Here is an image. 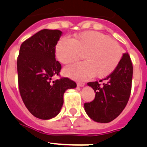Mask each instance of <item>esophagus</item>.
Listing matches in <instances>:
<instances>
[{"mask_svg":"<svg viewBox=\"0 0 147 147\" xmlns=\"http://www.w3.org/2000/svg\"><path fill=\"white\" fill-rule=\"evenodd\" d=\"M77 85H78V86H84V85H85V84H84V83H82V82H78L77 84Z\"/></svg>","mask_w":147,"mask_h":147,"instance_id":"1","label":"esophagus"}]
</instances>
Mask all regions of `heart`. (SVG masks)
<instances>
[{"label":"heart","instance_id":"heart-1","mask_svg":"<svg viewBox=\"0 0 147 147\" xmlns=\"http://www.w3.org/2000/svg\"><path fill=\"white\" fill-rule=\"evenodd\" d=\"M55 55L63 64L84 62L64 69V74L76 80H86L95 75L101 78L111 75L119 65L123 50L119 43L103 33L84 32L72 40L63 38L55 47Z\"/></svg>","mask_w":147,"mask_h":147}]
</instances>
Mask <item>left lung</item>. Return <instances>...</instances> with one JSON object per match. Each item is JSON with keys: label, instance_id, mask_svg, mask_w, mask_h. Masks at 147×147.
<instances>
[{"label": "left lung", "instance_id": "obj_1", "mask_svg": "<svg viewBox=\"0 0 147 147\" xmlns=\"http://www.w3.org/2000/svg\"><path fill=\"white\" fill-rule=\"evenodd\" d=\"M133 67L128 53L123 54L114 72L100 81L88 83L95 92V99L84 104L86 114L98 123H109L123 110L132 89Z\"/></svg>", "mask_w": 147, "mask_h": 147}]
</instances>
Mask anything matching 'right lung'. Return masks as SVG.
Listing matches in <instances>:
<instances>
[{"mask_svg": "<svg viewBox=\"0 0 147 147\" xmlns=\"http://www.w3.org/2000/svg\"><path fill=\"white\" fill-rule=\"evenodd\" d=\"M62 32L43 29L20 45L17 60L20 96L32 115L42 120L54 118L63 104V94L76 87L68 78L52 81L60 75L61 65L55 60V47Z\"/></svg>", "mask_w": 147, "mask_h": 147, "instance_id": "add662e5", "label": "right lung"}]
</instances>
